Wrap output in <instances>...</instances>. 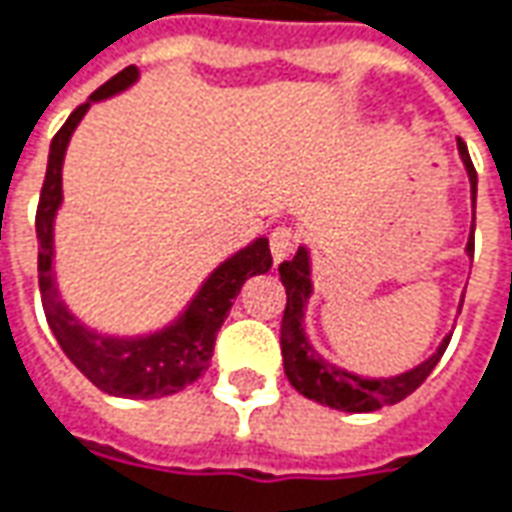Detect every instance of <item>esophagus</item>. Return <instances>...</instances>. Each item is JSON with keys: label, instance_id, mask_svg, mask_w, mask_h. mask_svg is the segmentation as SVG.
<instances>
[{"label": "esophagus", "instance_id": "obj_1", "mask_svg": "<svg viewBox=\"0 0 512 512\" xmlns=\"http://www.w3.org/2000/svg\"><path fill=\"white\" fill-rule=\"evenodd\" d=\"M298 245V234L287 228V225H278L276 231L270 234V250H273V259L276 262H284L290 256L292 250Z\"/></svg>", "mask_w": 512, "mask_h": 512}]
</instances>
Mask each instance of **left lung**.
<instances>
[{
  "label": "left lung",
  "mask_w": 512,
  "mask_h": 512,
  "mask_svg": "<svg viewBox=\"0 0 512 512\" xmlns=\"http://www.w3.org/2000/svg\"><path fill=\"white\" fill-rule=\"evenodd\" d=\"M457 150L463 158L468 181H471V200H474V220H477V169L471 164V155L465 147L463 139H457ZM468 256H474V228L468 236ZM281 273V284L287 290V309H284V320H281V357H284V373L290 384L301 393V396L312 398L317 404H326L331 410L343 412H373L382 410L387 404H398L404 398L415 393L424 379L435 370V365L443 357L449 337H443L438 351L432 357L421 362L418 368L398 373L390 379H365L357 373L331 365L317 354L312 343L306 340L303 331V309L312 295V270H309V250L298 248L290 262L278 264ZM465 298V295H463ZM463 306V303H460Z\"/></svg>",
  "instance_id": "obj_1"
}]
</instances>
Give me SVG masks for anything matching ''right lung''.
I'll return each instance as SVG.
<instances>
[{"label":"right lung","instance_id":"obj_1","mask_svg":"<svg viewBox=\"0 0 512 512\" xmlns=\"http://www.w3.org/2000/svg\"><path fill=\"white\" fill-rule=\"evenodd\" d=\"M139 69L128 66L114 74L108 83H102L83 105H77L72 116L63 122V128L55 133L49 144L47 178L38 197L35 211V234H38V287H41V303L47 312V323L55 340L63 348V354L72 359L74 368L86 376L94 387H100L108 396L122 398H161L183 390L186 384L197 382L203 370L209 368L214 354L217 331L225 323V317L234 306L236 295L250 276L267 273L273 267L270 242L256 239L253 245L234 253L231 259L211 273L203 287L197 290L192 303L186 306L178 320H172L167 329L144 334V337H111L86 329L77 317L63 306L58 287H55V214L61 209V169L63 155L69 147L74 128L86 116L91 102L114 97L119 91L136 83Z\"/></svg>","mask_w":512,"mask_h":512}]
</instances>
